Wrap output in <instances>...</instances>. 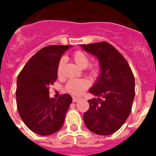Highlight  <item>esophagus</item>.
I'll return each instance as SVG.
<instances>
[{"instance_id":"1","label":"esophagus","mask_w":156,"mask_h":156,"mask_svg":"<svg viewBox=\"0 0 156 156\" xmlns=\"http://www.w3.org/2000/svg\"><path fill=\"white\" fill-rule=\"evenodd\" d=\"M79 101V98H75V97L73 98V102H76V101Z\"/></svg>"}]
</instances>
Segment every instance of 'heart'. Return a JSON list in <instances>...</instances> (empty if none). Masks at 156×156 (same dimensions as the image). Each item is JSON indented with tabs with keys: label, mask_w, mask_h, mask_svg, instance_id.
Masks as SVG:
<instances>
[{
	"label": "heart",
	"mask_w": 156,
	"mask_h": 156,
	"mask_svg": "<svg viewBox=\"0 0 156 156\" xmlns=\"http://www.w3.org/2000/svg\"><path fill=\"white\" fill-rule=\"evenodd\" d=\"M73 58L74 62L83 69L87 68L90 62V57L88 56L87 54L80 50L76 51L73 53ZM64 64L65 59H60L57 67V73L58 76H61L62 73V68ZM87 72L92 77H97L100 73V66L98 64L90 65L88 68ZM89 87H90V82L86 79L70 80L67 83L66 88L69 93L73 94L74 95H80Z\"/></svg>",
	"instance_id": "b5f03b06"
}]
</instances>
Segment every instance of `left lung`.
Returning a JSON list of instances; mask_svg holds the SVG:
<instances>
[{
  "label": "left lung",
  "instance_id": "left-lung-1",
  "mask_svg": "<svg viewBox=\"0 0 156 156\" xmlns=\"http://www.w3.org/2000/svg\"><path fill=\"white\" fill-rule=\"evenodd\" d=\"M86 51L97 56L101 75L89 92L100 98L88 101L90 107L83 114L87 129L99 135L116 132L127 119L135 95L133 72L125 58L105 41L81 44Z\"/></svg>",
  "mask_w": 156,
  "mask_h": 156
}]
</instances>
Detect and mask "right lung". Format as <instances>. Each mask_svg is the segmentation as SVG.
Masks as SVG:
<instances>
[{
	"label": "right lung",
	"mask_w": 156,
	"mask_h": 156,
	"mask_svg": "<svg viewBox=\"0 0 156 156\" xmlns=\"http://www.w3.org/2000/svg\"><path fill=\"white\" fill-rule=\"evenodd\" d=\"M70 45H50L37 52L25 65L17 78L16 103L26 126L40 135H50L62 126L71 96L63 94L49 98V88L57 80L62 55Z\"/></svg>",
	"instance_id": "add662e5"
}]
</instances>
